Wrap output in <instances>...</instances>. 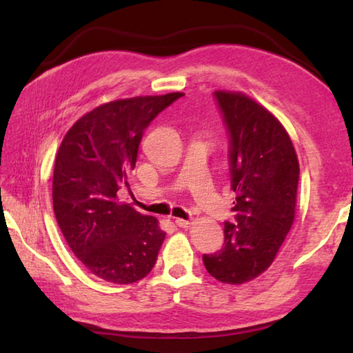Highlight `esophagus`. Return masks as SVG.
Masks as SVG:
<instances>
[{"label":"esophagus","mask_w":353,"mask_h":353,"mask_svg":"<svg viewBox=\"0 0 353 353\" xmlns=\"http://www.w3.org/2000/svg\"><path fill=\"white\" fill-rule=\"evenodd\" d=\"M179 228H190L191 226V221L188 220H182V219H176L174 221Z\"/></svg>","instance_id":"obj_1"}]
</instances>
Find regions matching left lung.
Segmentation results:
<instances>
[{"mask_svg": "<svg viewBox=\"0 0 353 353\" xmlns=\"http://www.w3.org/2000/svg\"><path fill=\"white\" fill-rule=\"evenodd\" d=\"M230 133L235 224H224V245L203 254L216 281L241 285L273 264L296 216L299 159L288 132L272 112L238 91H215Z\"/></svg>", "mask_w": 353, "mask_h": 353, "instance_id": "left-lung-1", "label": "left lung"}]
</instances>
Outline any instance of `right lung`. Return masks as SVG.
I'll list each match as a JSON object with an SVG mask.
<instances>
[{
  "label": "right lung",
  "instance_id": "1",
  "mask_svg": "<svg viewBox=\"0 0 353 353\" xmlns=\"http://www.w3.org/2000/svg\"><path fill=\"white\" fill-rule=\"evenodd\" d=\"M182 92L100 104L66 132L52 172V208L72 253L112 283H133L156 264L165 232L154 216L119 203L145 127Z\"/></svg>",
  "mask_w": 353,
  "mask_h": 353
}]
</instances>
